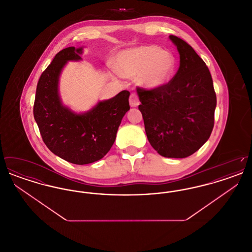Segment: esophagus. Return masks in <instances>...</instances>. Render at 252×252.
I'll use <instances>...</instances> for the list:
<instances>
[{
    "label": "esophagus",
    "instance_id": "obj_1",
    "mask_svg": "<svg viewBox=\"0 0 252 252\" xmlns=\"http://www.w3.org/2000/svg\"><path fill=\"white\" fill-rule=\"evenodd\" d=\"M129 104L131 107H138L140 105V100H139V97L137 94H132L130 97H129Z\"/></svg>",
    "mask_w": 252,
    "mask_h": 252
}]
</instances>
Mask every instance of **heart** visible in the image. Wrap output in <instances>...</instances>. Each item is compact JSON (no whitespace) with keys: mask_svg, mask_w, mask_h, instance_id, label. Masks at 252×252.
Listing matches in <instances>:
<instances>
[{"mask_svg":"<svg viewBox=\"0 0 252 252\" xmlns=\"http://www.w3.org/2000/svg\"><path fill=\"white\" fill-rule=\"evenodd\" d=\"M116 66L125 76H138V83L154 90L166 84L175 70L171 53L155 45L127 49L117 56Z\"/></svg>","mask_w":252,"mask_h":252,"instance_id":"obj_1","label":"heart"}]
</instances>
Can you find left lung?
Instances as JSON below:
<instances>
[{
	"label": "left lung",
	"instance_id": "8db88e82",
	"mask_svg": "<svg viewBox=\"0 0 252 252\" xmlns=\"http://www.w3.org/2000/svg\"><path fill=\"white\" fill-rule=\"evenodd\" d=\"M180 54V68L166 85L151 91L137 90L144 128L160 156H191L211 136L216 95L208 67L184 40L169 36Z\"/></svg>",
	"mask_w": 252,
	"mask_h": 252
}]
</instances>
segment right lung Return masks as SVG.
<instances>
[{
	"label": "right lung",
	"instance_id": "add662e5",
	"mask_svg": "<svg viewBox=\"0 0 252 252\" xmlns=\"http://www.w3.org/2000/svg\"><path fill=\"white\" fill-rule=\"evenodd\" d=\"M84 47L63 49L42 72L36 86L34 118L42 140L55 155L84 165L101 159L110 150L125 114L129 110V92L122 91L98 101L84 112L63 104L60 94L61 72L69 61L82 60Z\"/></svg>",
	"mask_w": 252,
	"mask_h": 252
}]
</instances>
